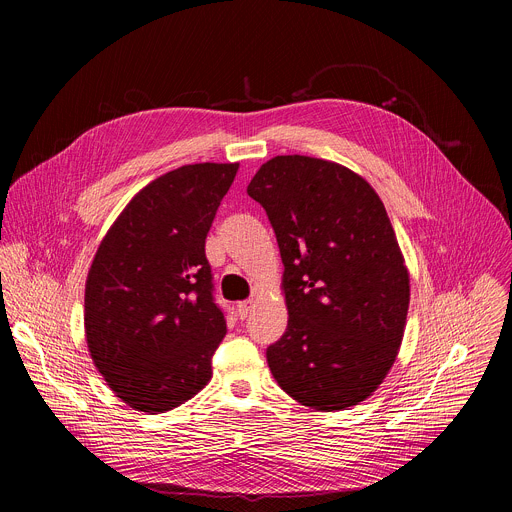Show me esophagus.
Masks as SVG:
<instances>
[{
  "label": "esophagus",
  "mask_w": 512,
  "mask_h": 512,
  "mask_svg": "<svg viewBox=\"0 0 512 512\" xmlns=\"http://www.w3.org/2000/svg\"><path fill=\"white\" fill-rule=\"evenodd\" d=\"M253 306H255V302H253V300L239 302V304H237V314H239V318H241V320H243V318H247V314L253 310Z\"/></svg>",
  "instance_id": "obj_1"
}]
</instances>
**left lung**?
<instances>
[{
	"label": "left lung",
	"mask_w": 512,
	"mask_h": 512,
	"mask_svg": "<svg viewBox=\"0 0 512 512\" xmlns=\"http://www.w3.org/2000/svg\"><path fill=\"white\" fill-rule=\"evenodd\" d=\"M275 231L287 306L267 348L277 385L316 411L371 397L397 358L409 271L385 204L356 172L308 156H275L247 186Z\"/></svg>",
	"instance_id": "8db88e82"
}]
</instances>
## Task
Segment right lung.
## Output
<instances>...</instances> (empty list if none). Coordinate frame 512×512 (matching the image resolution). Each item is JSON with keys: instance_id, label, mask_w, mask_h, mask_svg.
Masks as SVG:
<instances>
[{"instance_id": "1", "label": "right lung", "mask_w": 512, "mask_h": 512, "mask_svg": "<svg viewBox=\"0 0 512 512\" xmlns=\"http://www.w3.org/2000/svg\"><path fill=\"white\" fill-rule=\"evenodd\" d=\"M239 164H190L141 188L115 218L85 285L97 371L129 407L164 413L212 377L227 334L204 241Z\"/></svg>"}]
</instances>
